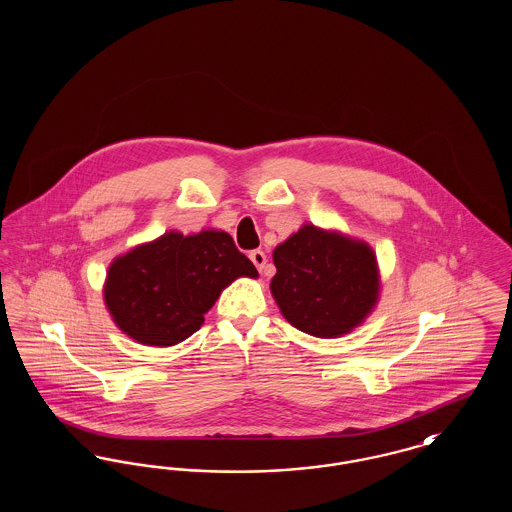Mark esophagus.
<instances>
[{"label":"esophagus","instance_id":"esophagus-1","mask_svg":"<svg viewBox=\"0 0 512 512\" xmlns=\"http://www.w3.org/2000/svg\"><path fill=\"white\" fill-rule=\"evenodd\" d=\"M249 259H251V263H253L255 267L263 272V268L267 265V255H265V251H261V249L251 251V253H249Z\"/></svg>","mask_w":512,"mask_h":512}]
</instances>
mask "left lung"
Returning a JSON list of instances; mask_svg holds the SVG:
<instances>
[{
	"mask_svg": "<svg viewBox=\"0 0 512 512\" xmlns=\"http://www.w3.org/2000/svg\"><path fill=\"white\" fill-rule=\"evenodd\" d=\"M270 293L284 318L315 338L355 330L380 299L376 253L363 240L305 222L272 251Z\"/></svg>",
	"mask_w": 512,
	"mask_h": 512,
	"instance_id": "obj_1",
	"label": "left lung"
}]
</instances>
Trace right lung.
Segmentation results:
<instances>
[{
  "instance_id": "add662e5",
  "label": "right lung",
  "mask_w": 512,
  "mask_h": 512,
  "mask_svg": "<svg viewBox=\"0 0 512 512\" xmlns=\"http://www.w3.org/2000/svg\"><path fill=\"white\" fill-rule=\"evenodd\" d=\"M242 276L259 272L224 230H169L113 259L103 301L122 334L171 347L197 332L222 290Z\"/></svg>"
}]
</instances>
